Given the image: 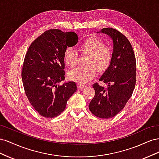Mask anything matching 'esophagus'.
Returning <instances> with one entry per match:
<instances>
[{"instance_id": "34e87169", "label": "esophagus", "mask_w": 159, "mask_h": 159, "mask_svg": "<svg viewBox=\"0 0 159 159\" xmlns=\"http://www.w3.org/2000/svg\"><path fill=\"white\" fill-rule=\"evenodd\" d=\"M85 87V85L84 84H78V88L79 89H81V88H84Z\"/></svg>"}]
</instances>
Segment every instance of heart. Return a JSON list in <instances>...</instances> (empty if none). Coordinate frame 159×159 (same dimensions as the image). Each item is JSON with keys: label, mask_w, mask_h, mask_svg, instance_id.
Masks as SVG:
<instances>
[{"label": "heart", "mask_w": 159, "mask_h": 159, "mask_svg": "<svg viewBox=\"0 0 159 159\" xmlns=\"http://www.w3.org/2000/svg\"><path fill=\"white\" fill-rule=\"evenodd\" d=\"M104 42L95 37L86 38L79 44V50L82 54L88 55L85 66H79L70 70L68 78L72 81L86 83L92 79L97 70L102 72L106 70L112 60V52L109 47L105 46ZM63 58L65 64L70 67L76 64L78 54L71 47H66Z\"/></svg>", "instance_id": "obj_1"}]
</instances>
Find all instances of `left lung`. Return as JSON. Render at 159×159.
<instances>
[{
	"instance_id": "1",
	"label": "left lung",
	"mask_w": 159,
	"mask_h": 159,
	"mask_svg": "<svg viewBox=\"0 0 159 159\" xmlns=\"http://www.w3.org/2000/svg\"><path fill=\"white\" fill-rule=\"evenodd\" d=\"M101 32L112 38V60L99 78L107 88L93 85L95 94L89 108L96 117L109 119L121 111L131 97L136 83V59L131 43L122 33L112 28H103Z\"/></svg>"
}]
</instances>
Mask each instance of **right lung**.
I'll return each mask as SVG.
<instances>
[{
    "label": "right lung",
    "mask_w": 159,
    "mask_h": 159,
    "mask_svg": "<svg viewBox=\"0 0 159 159\" xmlns=\"http://www.w3.org/2000/svg\"><path fill=\"white\" fill-rule=\"evenodd\" d=\"M78 41L75 32L50 29L28 48L22 66V83L30 104L41 116L53 118L61 114L77 90L74 81L61 85L57 83L65 79L64 50Z\"/></svg>",
    "instance_id": "obj_1"
}]
</instances>
